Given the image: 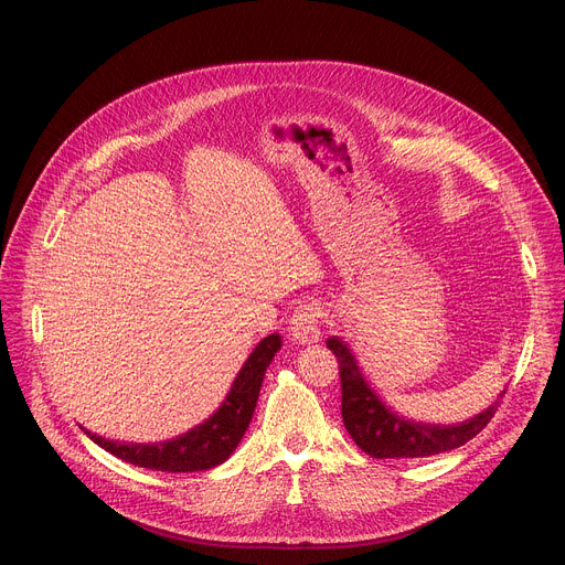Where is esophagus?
I'll use <instances>...</instances> for the list:
<instances>
[{
	"label": "esophagus",
	"instance_id": "esophagus-1",
	"mask_svg": "<svg viewBox=\"0 0 565 565\" xmlns=\"http://www.w3.org/2000/svg\"><path fill=\"white\" fill-rule=\"evenodd\" d=\"M290 335L299 344H315L321 338V310L317 303H303L292 312Z\"/></svg>",
	"mask_w": 565,
	"mask_h": 565
}]
</instances>
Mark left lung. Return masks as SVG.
Listing matches in <instances>:
<instances>
[{
  "label": "left lung",
  "instance_id": "1",
  "mask_svg": "<svg viewBox=\"0 0 565 565\" xmlns=\"http://www.w3.org/2000/svg\"><path fill=\"white\" fill-rule=\"evenodd\" d=\"M327 347L340 362L344 427L355 445L371 458H425L456 449L488 427L505 393L503 391L501 397H497L488 409H482L473 418H467L458 425L409 420L393 412L375 393L353 351L342 338H329Z\"/></svg>",
  "mask_w": 565,
  "mask_h": 565
}]
</instances>
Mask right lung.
<instances>
[{"mask_svg":"<svg viewBox=\"0 0 565 565\" xmlns=\"http://www.w3.org/2000/svg\"><path fill=\"white\" fill-rule=\"evenodd\" d=\"M279 349V333L264 338L236 373L221 407L207 420L177 438L160 443H120L83 429L98 447L138 467L172 473L212 469L225 462L244 438L257 407L266 369Z\"/></svg>","mask_w":565,"mask_h":565,"instance_id":"right-lung-1","label":"right lung"}]
</instances>
